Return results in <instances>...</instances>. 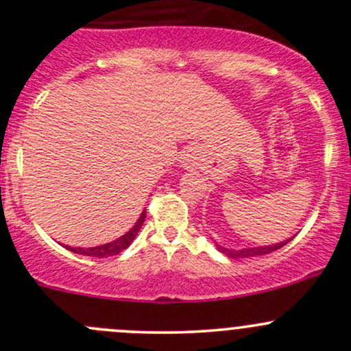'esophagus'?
<instances>
[{
    "instance_id": "esophagus-1",
    "label": "esophagus",
    "mask_w": 351,
    "mask_h": 351,
    "mask_svg": "<svg viewBox=\"0 0 351 351\" xmlns=\"http://www.w3.org/2000/svg\"><path fill=\"white\" fill-rule=\"evenodd\" d=\"M180 163L184 170H195L201 165V152L196 147H188L181 152Z\"/></svg>"
}]
</instances>
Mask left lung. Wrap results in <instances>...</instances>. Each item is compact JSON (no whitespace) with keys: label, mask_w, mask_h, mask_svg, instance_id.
Returning <instances> with one entry per match:
<instances>
[{"label":"left lung","mask_w":351,"mask_h":351,"mask_svg":"<svg viewBox=\"0 0 351 351\" xmlns=\"http://www.w3.org/2000/svg\"><path fill=\"white\" fill-rule=\"evenodd\" d=\"M293 237H289V239L282 241V243H277V244H271V245H257V247H244V249H228L224 247V245L221 244H216V247L219 249L221 252L226 254L228 257H231V259H244V257H254V256H264V254H269L272 251H277V249L284 247L285 244L291 243Z\"/></svg>","instance_id":"obj_1"}]
</instances>
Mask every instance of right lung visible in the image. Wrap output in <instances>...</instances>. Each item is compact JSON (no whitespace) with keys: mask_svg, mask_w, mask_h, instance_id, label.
Segmentation results:
<instances>
[{"mask_svg":"<svg viewBox=\"0 0 351 351\" xmlns=\"http://www.w3.org/2000/svg\"><path fill=\"white\" fill-rule=\"evenodd\" d=\"M147 217V209H143L142 215H140L136 223L134 224V228L130 229L128 232H125L123 236H120L119 239L112 241V243L102 244V245H95V247H71V245H64L66 249H69L74 254H80V256H88V257H108V256H115V254L122 252L123 249H127L128 245L132 244V241L135 239L136 232L140 231V228L143 226V221Z\"/></svg>","mask_w":351,"mask_h":351,"instance_id":"add662e5","label":"right lung"}]
</instances>
